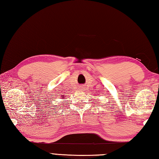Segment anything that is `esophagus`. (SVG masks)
Instances as JSON below:
<instances>
[{"label":"esophagus","mask_w":159,"mask_h":159,"mask_svg":"<svg viewBox=\"0 0 159 159\" xmlns=\"http://www.w3.org/2000/svg\"><path fill=\"white\" fill-rule=\"evenodd\" d=\"M84 88V87H82V86H80V90H83L82 89Z\"/></svg>","instance_id":"34e87169"}]
</instances>
